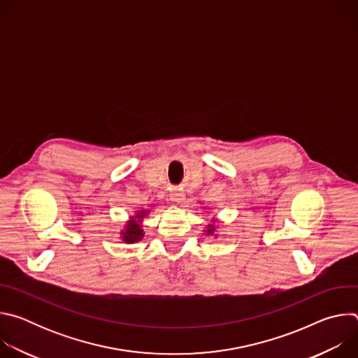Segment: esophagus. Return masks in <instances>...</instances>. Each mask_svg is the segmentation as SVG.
I'll return each mask as SVG.
<instances>
[{
	"label": "esophagus",
	"instance_id": "1",
	"mask_svg": "<svg viewBox=\"0 0 358 358\" xmlns=\"http://www.w3.org/2000/svg\"><path fill=\"white\" fill-rule=\"evenodd\" d=\"M184 192H181V191H174L173 194H171V198H173V201L174 202H177V203H180V202H182L184 201Z\"/></svg>",
	"mask_w": 358,
	"mask_h": 358
}]
</instances>
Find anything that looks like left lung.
Wrapping results in <instances>:
<instances>
[{"instance_id": "8db88e82", "label": "left lung", "mask_w": 358, "mask_h": 358, "mask_svg": "<svg viewBox=\"0 0 358 358\" xmlns=\"http://www.w3.org/2000/svg\"><path fill=\"white\" fill-rule=\"evenodd\" d=\"M211 221H213V222L208 224V225H207V229H206V234H207V235H213V234L215 232V225H214L215 220H211Z\"/></svg>"}]
</instances>
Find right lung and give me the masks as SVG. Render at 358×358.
<instances>
[{"instance_id": "add662e5", "label": "right lung", "mask_w": 358, "mask_h": 358, "mask_svg": "<svg viewBox=\"0 0 358 358\" xmlns=\"http://www.w3.org/2000/svg\"><path fill=\"white\" fill-rule=\"evenodd\" d=\"M148 213H150V210L143 208V210L136 211V214L133 217H130V220L124 225V229L120 232V236H122L123 242L133 243V242L140 241L144 236L141 222L145 218V215H148Z\"/></svg>"}]
</instances>
